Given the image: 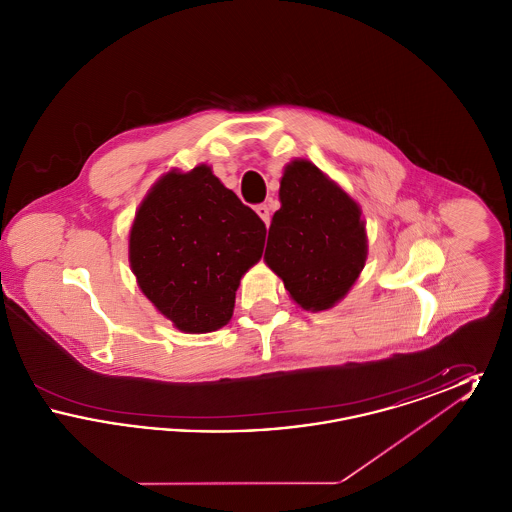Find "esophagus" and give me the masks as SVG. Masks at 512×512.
Here are the masks:
<instances>
[{
    "instance_id": "34e87169",
    "label": "esophagus",
    "mask_w": 512,
    "mask_h": 512,
    "mask_svg": "<svg viewBox=\"0 0 512 512\" xmlns=\"http://www.w3.org/2000/svg\"><path fill=\"white\" fill-rule=\"evenodd\" d=\"M255 213L261 217V220H263L267 226L270 224V209H268L267 203L257 205V207H255Z\"/></svg>"
}]
</instances>
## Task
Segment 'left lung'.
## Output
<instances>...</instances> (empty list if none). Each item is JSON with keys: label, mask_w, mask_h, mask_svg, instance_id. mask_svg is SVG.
I'll list each match as a JSON object with an SVG mask.
<instances>
[{"label": "left lung", "mask_w": 512, "mask_h": 512, "mask_svg": "<svg viewBox=\"0 0 512 512\" xmlns=\"http://www.w3.org/2000/svg\"><path fill=\"white\" fill-rule=\"evenodd\" d=\"M278 195L280 209L268 228L265 263L303 311H328L365 268L363 211L307 159H293L284 167Z\"/></svg>", "instance_id": "left-lung-1"}]
</instances>
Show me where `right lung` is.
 <instances>
[{
	"mask_svg": "<svg viewBox=\"0 0 512 512\" xmlns=\"http://www.w3.org/2000/svg\"><path fill=\"white\" fill-rule=\"evenodd\" d=\"M265 222L209 165L165 172L140 203L128 236L138 288L184 334H207L234 313L240 280L265 245Z\"/></svg>",
	"mask_w": 512,
	"mask_h": 512,
	"instance_id": "1",
	"label": "right lung"
}]
</instances>
